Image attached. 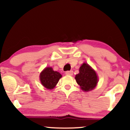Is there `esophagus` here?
Returning <instances> with one entry per match:
<instances>
[{
    "mask_svg": "<svg viewBox=\"0 0 130 130\" xmlns=\"http://www.w3.org/2000/svg\"><path fill=\"white\" fill-rule=\"evenodd\" d=\"M65 74H66L67 75L71 76V75H73V71H66V73H65Z\"/></svg>",
    "mask_w": 130,
    "mask_h": 130,
    "instance_id": "obj_1",
    "label": "esophagus"
}]
</instances>
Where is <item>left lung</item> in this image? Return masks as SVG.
<instances>
[{
  "instance_id": "obj_1",
  "label": "left lung",
  "mask_w": 130,
  "mask_h": 130,
  "mask_svg": "<svg viewBox=\"0 0 130 130\" xmlns=\"http://www.w3.org/2000/svg\"><path fill=\"white\" fill-rule=\"evenodd\" d=\"M76 83L83 90L89 91L96 87L98 77L96 73L87 63H83L79 68V73L76 75Z\"/></svg>"
}]
</instances>
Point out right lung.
<instances>
[{
    "mask_svg": "<svg viewBox=\"0 0 130 130\" xmlns=\"http://www.w3.org/2000/svg\"><path fill=\"white\" fill-rule=\"evenodd\" d=\"M61 77V74L57 71H53L51 67L46 68L40 76L41 83L44 87L48 89H53Z\"/></svg>",
    "mask_w": 130,
    "mask_h": 130,
    "instance_id": "1",
    "label": "right lung"
}]
</instances>
